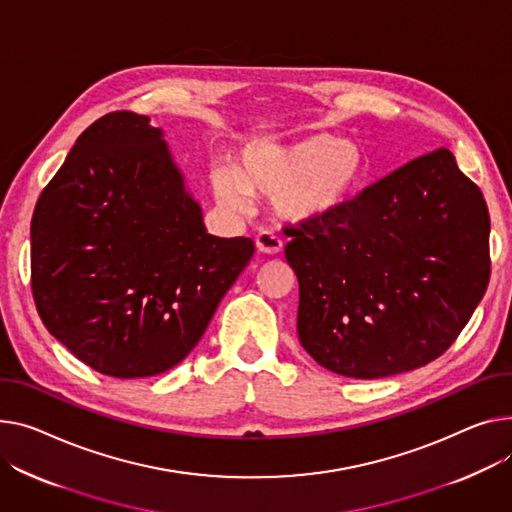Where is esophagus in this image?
<instances>
[{"mask_svg": "<svg viewBox=\"0 0 512 512\" xmlns=\"http://www.w3.org/2000/svg\"><path fill=\"white\" fill-rule=\"evenodd\" d=\"M255 245H257V249L261 253H267V255H278L282 251V247H284L282 238L276 232H271V230H261L257 234V238H255Z\"/></svg>", "mask_w": 512, "mask_h": 512, "instance_id": "1", "label": "esophagus"}]
</instances>
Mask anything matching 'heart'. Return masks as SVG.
<instances>
[{"instance_id": "obj_1", "label": "heart", "mask_w": 512, "mask_h": 512, "mask_svg": "<svg viewBox=\"0 0 512 512\" xmlns=\"http://www.w3.org/2000/svg\"><path fill=\"white\" fill-rule=\"evenodd\" d=\"M366 179V154L348 140L317 133L290 146H253L236 170L214 168L212 189L228 208H245L247 193L271 199L296 224H313L342 212Z\"/></svg>"}]
</instances>
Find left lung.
<instances>
[{
  "label": "left lung",
  "mask_w": 512,
  "mask_h": 512,
  "mask_svg": "<svg viewBox=\"0 0 512 512\" xmlns=\"http://www.w3.org/2000/svg\"><path fill=\"white\" fill-rule=\"evenodd\" d=\"M284 232L300 344L352 379L445 354L490 282L486 199L447 148L393 170L335 216Z\"/></svg>",
  "instance_id": "8db88e82"
}]
</instances>
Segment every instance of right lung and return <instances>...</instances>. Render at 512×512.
I'll list each match as a JSON object with an SVG mask.
<instances>
[{"label":"right lung","mask_w":512,"mask_h":512,"mask_svg":"<svg viewBox=\"0 0 512 512\" xmlns=\"http://www.w3.org/2000/svg\"><path fill=\"white\" fill-rule=\"evenodd\" d=\"M30 282L49 333L115 379L177 366L255 253L203 226L162 131L131 111L94 121L43 189Z\"/></svg>","instance_id":"1"}]
</instances>
